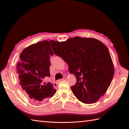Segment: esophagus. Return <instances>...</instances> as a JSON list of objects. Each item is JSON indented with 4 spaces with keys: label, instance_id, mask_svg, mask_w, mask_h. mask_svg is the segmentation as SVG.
<instances>
[{
    "label": "esophagus",
    "instance_id": "34e87169",
    "mask_svg": "<svg viewBox=\"0 0 129 129\" xmlns=\"http://www.w3.org/2000/svg\"><path fill=\"white\" fill-rule=\"evenodd\" d=\"M65 78H62V79H60V80H57V81L56 82V84H57V83H59V82H60V81H62V80H65Z\"/></svg>",
    "mask_w": 129,
    "mask_h": 129
}]
</instances>
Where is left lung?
<instances>
[{
	"label": "left lung",
	"mask_w": 129,
	"mask_h": 129,
	"mask_svg": "<svg viewBox=\"0 0 129 129\" xmlns=\"http://www.w3.org/2000/svg\"><path fill=\"white\" fill-rule=\"evenodd\" d=\"M50 42L55 54L67 62L70 73L75 75L76 83L71 87L74 95L85 104L96 102L109 88L114 74L108 49L90 38Z\"/></svg>",
	"instance_id": "8db88e82"
}]
</instances>
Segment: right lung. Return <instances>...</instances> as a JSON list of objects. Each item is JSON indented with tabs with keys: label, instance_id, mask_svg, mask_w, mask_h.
I'll return each instance as SVG.
<instances>
[{
	"label": "right lung",
	"instance_id": "1",
	"mask_svg": "<svg viewBox=\"0 0 129 129\" xmlns=\"http://www.w3.org/2000/svg\"><path fill=\"white\" fill-rule=\"evenodd\" d=\"M50 43L44 40L24 49L16 65L19 82L28 98L35 103L48 99L55 94L56 89L50 83H42L50 76V55H53Z\"/></svg>",
	"mask_w": 129,
	"mask_h": 129
}]
</instances>
